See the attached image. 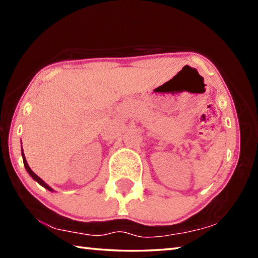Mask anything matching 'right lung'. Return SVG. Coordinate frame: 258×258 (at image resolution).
Here are the masks:
<instances>
[{
  "mask_svg": "<svg viewBox=\"0 0 258 258\" xmlns=\"http://www.w3.org/2000/svg\"><path fill=\"white\" fill-rule=\"evenodd\" d=\"M21 156H23V160H24V166H25V168L27 169V172H28L29 175L32 176V177L34 178V180L36 181L37 183H40V184H41L42 186H44L45 189H47V190H49V191H54L53 189H52V187H51L50 185H47L46 183H45L44 181H43L41 177H38V176L36 175V174H35V173L32 171V169H30V167H29L28 164H27V160H26V158H25V155H24V150H23V149H21Z\"/></svg>",
  "mask_w": 258,
  "mask_h": 258,
  "instance_id": "1",
  "label": "right lung"
}]
</instances>
